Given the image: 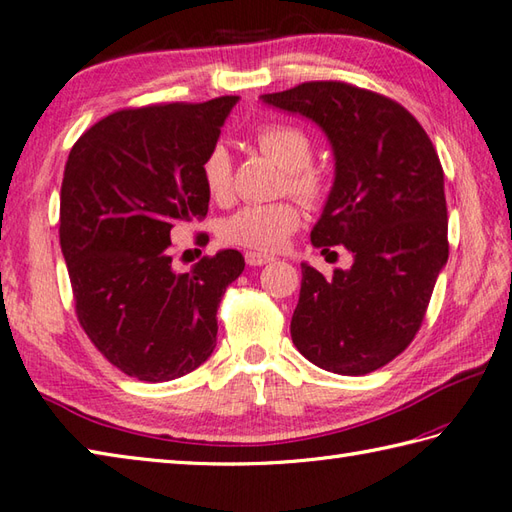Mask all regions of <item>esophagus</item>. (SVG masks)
I'll return each instance as SVG.
<instances>
[{"label":"esophagus","instance_id":"34e87169","mask_svg":"<svg viewBox=\"0 0 512 512\" xmlns=\"http://www.w3.org/2000/svg\"><path fill=\"white\" fill-rule=\"evenodd\" d=\"M275 262L273 255H264V253H246V264L248 266H264Z\"/></svg>","mask_w":512,"mask_h":512}]
</instances>
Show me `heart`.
I'll list each match as a JSON object with an SVG mask.
<instances>
[{
    "instance_id": "obj_1",
    "label": "heart",
    "mask_w": 512,
    "mask_h": 512,
    "mask_svg": "<svg viewBox=\"0 0 512 512\" xmlns=\"http://www.w3.org/2000/svg\"><path fill=\"white\" fill-rule=\"evenodd\" d=\"M255 144L266 157L286 170L284 186L288 193H293L308 206L322 202L328 193V182L322 170L310 166L313 142L302 128L290 124H266L255 133ZM202 179L206 193L215 202L224 204L233 197V162L224 146L217 144L208 150L202 162ZM299 222H302V213L293 202L250 204L226 217L219 235L228 244L270 253L288 242Z\"/></svg>"
}]
</instances>
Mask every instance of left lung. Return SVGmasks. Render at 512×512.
<instances>
[{
  "label": "left lung",
  "mask_w": 512,
  "mask_h": 512,
  "mask_svg": "<svg viewBox=\"0 0 512 512\" xmlns=\"http://www.w3.org/2000/svg\"><path fill=\"white\" fill-rule=\"evenodd\" d=\"M262 99L326 133L335 182L310 242L353 253V266L330 279L302 264L290 337L330 373H373L413 342L448 262L435 146L402 104L353 84L306 82Z\"/></svg>",
  "instance_id": "obj_1"
}]
</instances>
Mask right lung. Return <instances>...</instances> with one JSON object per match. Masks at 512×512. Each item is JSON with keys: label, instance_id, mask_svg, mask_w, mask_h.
<instances>
[{"label": "right lung", "instance_id": "1", "mask_svg": "<svg viewBox=\"0 0 512 512\" xmlns=\"http://www.w3.org/2000/svg\"><path fill=\"white\" fill-rule=\"evenodd\" d=\"M237 99L117 110L68 155L59 244L75 313L99 353L139 382H170L206 362L217 306L244 270L233 248L188 273L170 257L173 230L208 213L202 162Z\"/></svg>", "mask_w": 512, "mask_h": 512}]
</instances>
